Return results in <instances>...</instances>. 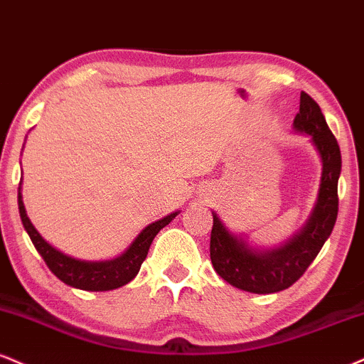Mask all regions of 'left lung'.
Segmentation results:
<instances>
[{
	"label": "left lung",
	"instance_id": "obj_1",
	"mask_svg": "<svg viewBox=\"0 0 364 364\" xmlns=\"http://www.w3.org/2000/svg\"><path fill=\"white\" fill-rule=\"evenodd\" d=\"M295 132L310 135L322 161L318 196L307 224L290 240L274 249H256L213 215L210 235V259L218 277L232 287L251 293H277L290 288L307 271L334 229L339 198L337 181L341 174L339 144L332 135L321 107L301 91L300 112L293 120Z\"/></svg>",
	"mask_w": 364,
	"mask_h": 364
}]
</instances>
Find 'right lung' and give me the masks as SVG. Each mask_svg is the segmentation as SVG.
I'll use <instances>...</instances> for the list:
<instances>
[{"mask_svg": "<svg viewBox=\"0 0 364 364\" xmlns=\"http://www.w3.org/2000/svg\"><path fill=\"white\" fill-rule=\"evenodd\" d=\"M21 186V181H20ZM18 210L21 217V224H23L25 230L30 235V240L33 242L35 249L43 257L46 264L49 269L55 274L60 282L69 284L73 288H80V290L86 291H108L115 290L127 284L129 282L137 277L140 266H142L144 259L147 257L149 247H151L152 240L157 235L163 227H166L178 215L179 212H173L166 215L161 220L152 222L147 225L140 234L135 237V240L130 244L129 249L122 254V256L115 257L110 261H81L76 257L68 256V254L60 252L59 249L50 246L46 239L38 234L35 229L30 218L25 212L23 200H21V193L18 188Z\"/></svg>", "mask_w": 364, "mask_h": 364, "instance_id": "right-lung-1", "label": "right lung"}]
</instances>
